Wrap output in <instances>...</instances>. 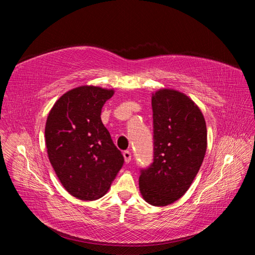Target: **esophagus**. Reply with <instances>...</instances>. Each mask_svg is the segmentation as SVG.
I'll return each mask as SVG.
<instances>
[{
	"mask_svg": "<svg viewBox=\"0 0 255 255\" xmlns=\"http://www.w3.org/2000/svg\"><path fill=\"white\" fill-rule=\"evenodd\" d=\"M123 157H125L126 163L128 164L129 161H130V157H132V156H130V152L129 151H125V152H123Z\"/></svg>",
	"mask_w": 255,
	"mask_h": 255,
	"instance_id": "esophagus-1",
	"label": "esophagus"
}]
</instances>
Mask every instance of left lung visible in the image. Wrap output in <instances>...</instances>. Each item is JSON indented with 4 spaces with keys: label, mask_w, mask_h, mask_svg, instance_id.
<instances>
[{
    "label": "left lung",
    "mask_w": 255,
    "mask_h": 255,
    "mask_svg": "<svg viewBox=\"0 0 255 255\" xmlns=\"http://www.w3.org/2000/svg\"><path fill=\"white\" fill-rule=\"evenodd\" d=\"M154 161L139 176L145 202L166 206L184 196L201 167L207 148L204 116L183 92L160 88L152 94Z\"/></svg>",
    "instance_id": "8db88e82"
}]
</instances>
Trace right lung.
Segmentation results:
<instances>
[{
	"label": "right lung",
	"instance_id": "right-lung-1",
	"mask_svg": "<svg viewBox=\"0 0 255 255\" xmlns=\"http://www.w3.org/2000/svg\"><path fill=\"white\" fill-rule=\"evenodd\" d=\"M114 89L83 85L67 91L51 109L44 137L50 163L71 196L92 201L109 191L123 166L101 120Z\"/></svg>",
	"mask_w": 255,
	"mask_h": 255
}]
</instances>
